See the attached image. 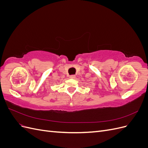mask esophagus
<instances>
[{"mask_svg": "<svg viewBox=\"0 0 148 148\" xmlns=\"http://www.w3.org/2000/svg\"><path fill=\"white\" fill-rule=\"evenodd\" d=\"M70 78H72V79H73V78H75V75H70Z\"/></svg>", "mask_w": 148, "mask_h": 148, "instance_id": "34e87169", "label": "esophagus"}]
</instances>
